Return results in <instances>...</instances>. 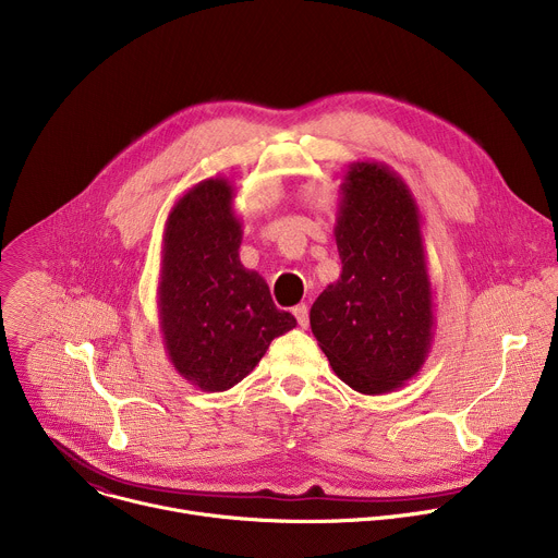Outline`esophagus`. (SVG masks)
<instances>
[{
    "label": "esophagus",
    "instance_id": "obj_1",
    "mask_svg": "<svg viewBox=\"0 0 558 558\" xmlns=\"http://www.w3.org/2000/svg\"><path fill=\"white\" fill-rule=\"evenodd\" d=\"M293 315H295V320H298V325H300L302 329L308 327V306H306V304L293 306Z\"/></svg>",
    "mask_w": 558,
    "mask_h": 558
}]
</instances>
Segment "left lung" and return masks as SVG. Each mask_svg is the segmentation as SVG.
<instances>
[{"label":"left lung","instance_id":"8db88e82","mask_svg":"<svg viewBox=\"0 0 558 558\" xmlns=\"http://www.w3.org/2000/svg\"><path fill=\"white\" fill-rule=\"evenodd\" d=\"M336 218L338 282L311 306V331L336 375L362 395L402 388L424 366L435 331L422 214L402 177L355 161Z\"/></svg>","mask_w":558,"mask_h":558}]
</instances>
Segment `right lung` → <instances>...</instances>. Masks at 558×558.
Returning <instances> with one entry per match:
<instances>
[{
  "label": "right lung",
  "mask_w": 558,
  "mask_h": 558,
  "mask_svg": "<svg viewBox=\"0 0 558 558\" xmlns=\"http://www.w3.org/2000/svg\"><path fill=\"white\" fill-rule=\"evenodd\" d=\"M227 179H205L172 207L158 278V320L177 373L205 392L247 377L274 338L298 323L241 263L243 222Z\"/></svg>",
  "instance_id": "right-lung-1"
}]
</instances>
